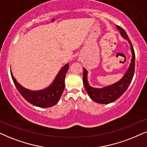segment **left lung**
I'll return each mask as SVG.
<instances>
[{
  "label": "left lung",
  "mask_w": 147,
  "mask_h": 147,
  "mask_svg": "<svg viewBox=\"0 0 147 147\" xmlns=\"http://www.w3.org/2000/svg\"><path fill=\"white\" fill-rule=\"evenodd\" d=\"M117 28L119 31L121 36L128 40L130 45V49L132 53L130 65L121 79L114 84L109 85V86L102 87V88H95V87H91L89 84L88 81H87V71L85 68H83V81L85 90L87 91L91 99L99 104L106 105V104L111 103L117 100L120 96L123 95L124 92L128 88L134 75L135 53L133 46L125 31L119 26H117Z\"/></svg>",
  "instance_id": "1"
}]
</instances>
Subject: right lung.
I'll list each match as a JSON object with an SVG mask.
<instances>
[{
  "label": "right lung",
  "instance_id": "right-lung-1",
  "mask_svg": "<svg viewBox=\"0 0 147 147\" xmlns=\"http://www.w3.org/2000/svg\"><path fill=\"white\" fill-rule=\"evenodd\" d=\"M68 68V64L64 65L57 73L51 85L44 90L38 91H32L22 87L15 79L12 72H11V75L16 88L24 99L36 107L49 108L56 105L62 95L65 87V77Z\"/></svg>",
  "mask_w": 147,
  "mask_h": 147
}]
</instances>
